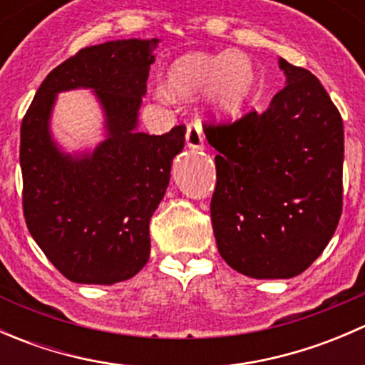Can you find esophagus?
<instances>
[{
    "instance_id": "esophagus-1",
    "label": "esophagus",
    "mask_w": 365,
    "mask_h": 365,
    "mask_svg": "<svg viewBox=\"0 0 365 365\" xmlns=\"http://www.w3.org/2000/svg\"><path fill=\"white\" fill-rule=\"evenodd\" d=\"M185 143L189 148H203L205 145V135H203V128L197 121H190L187 125V134H185Z\"/></svg>"
}]
</instances>
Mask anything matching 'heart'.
I'll return each instance as SVG.
<instances>
[{"instance_id":"heart-1","label":"heart","mask_w":365,"mask_h":365,"mask_svg":"<svg viewBox=\"0 0 365 365\" xmlns=\"http://www.w3.org/2000/svg\"><path fill=\"white\" fill-rule=\"evenodd\" d=\"M254 86L249 58L237 51L219 54H187L168 73V88L178 97H196L210 91V108L220 118L235 116Z\"/></svg>"}]
</instances>
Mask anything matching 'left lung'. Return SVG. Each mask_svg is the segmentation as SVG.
<instances>
[{
  "label": "left lung",
  "mask_w": 365,
  "mask_h": 365,
  "mask_svg": "<svg viewBox=\"0 0 365 365\" xmlns=\"http://www.w3.org/2000/svg\"><path fill=\"white\" fill-rule=\"evenodd\" d=\"M286 86L263 114L205 121L217 150L210 215L222 259L254 279L302 274L334 237L342 212L344 128L309 70L279 60Z\"/></svg>",
  "instance_id": "8db88e82"
}]
</instances>
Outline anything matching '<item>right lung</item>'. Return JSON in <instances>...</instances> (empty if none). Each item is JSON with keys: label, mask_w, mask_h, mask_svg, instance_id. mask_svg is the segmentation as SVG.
Returning <instances> with one entry per match:
<instances>
[{"label": "right lung", "mask_w": 365, "mask_h": 365, "mask_svg": "<svg viewBox=\"0 0 365 365\" xmlns=\"http://www.w3.org/2000/svg\"><path fill=\"white\" fill-rule=\"evenodd\" d=\"M157 42L84 47L51 70L21 123L26 226L72 282L127 281L150 257V219L185 143V125L162 135L135 130ZM76 87L96 91L108 128V139L83 158L61 154L48 134L56 93Z\"/></svg>", "instance_id": "right-lung-1"}]
</instances>
